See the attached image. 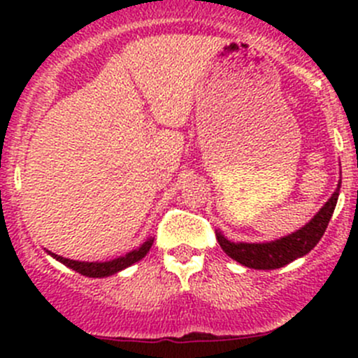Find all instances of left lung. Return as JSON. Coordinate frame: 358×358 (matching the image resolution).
<instances>
[{"label": "left lung", "mask_w": 358, "mask_h": 358, "mask_svg": "<svg viewBox=\"0 0 358 358\" xmlns=\"http://www.w3.org/2000/svg\"><path fill=\"white\" fill-rule=\"evenodd\" d=\"M339 187L341 182L338 183V189L331 196V199L320 208V211L296 232L289 234L286 237L272 241V243H230L229 239L216 232V239H218L220 246L223 251L230 256L232 259L239 262L241 265L249 266V268L256 270H273L280 268V266L287 265V263L294 262L296 258H301L306 252L312 251L317 246L320 239H322L324 232H326L329 220L333 216L336 202H338Z\"/></svg>", "instance_id": "1"}]
</instances>
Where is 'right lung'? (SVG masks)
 Wrapping results in <instances>:
<instances>
[{
  "instance_id": "right-lung-1",
  "label": "right lung",
  "mask_w": 358,
  "mask_h": 358,
  "mask_svg": "<svg viewBox=\"0 0 358 358\" xmlns=\"http://www.w3.org/2000/svg\"><path fill=\"white\" fill-rule=\"evenodd\" d=\"M152 243H154V239H147L138 249H133V251L126 252L124 256H119V258L110 259V262H76V259L64 258V256L55 255V252H50V251H46V252H48V255H52L55 259H59L60 263H64V265L69 266V268H72V270H76L78 273H81V275L95 277L96 279V277L114 275V273H117V272H121V270L131 266L133 263L140 262V259H142L143 256L149 252Z\"/></svg>"
}]
</instances>
